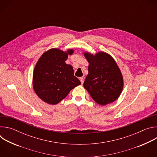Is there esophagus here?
<instances>
[{
    "label": "esophagus",
    "instance_id": "1",
    "mask_svg": "<svg viewBox=\"0 0 157 157\" xmlns=\"http://www.w3.org/2000/svg\"><path fill=\"white\" fill-rule=\"evenodd\" d=\"M79 80H80V81H81V84H83V83H84V78H82V77H81V78H79Z\"/></svg>",
    "mask_w": 157,
    "mask_h": 157
}]
</instances>
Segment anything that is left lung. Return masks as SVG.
I'll list each match as a JSON object with an SVG mask.
<instances>
[{
	"label": "left lung",
	"instance_id": "1",
	"mask_svg": "<svg viewBox=\"0 0 157 157\" xmlns=\"http://www.w3.org/2000/svg\"><path fill=\"white\" fill-rule=\"evenodd\" d=\"M89 62L88 75L84 87L95 102L101 105L113 102L120 96L124 86L122 75L110 55L99 52L94 56L84 53Z\"/></svg>",
	"mask_w": 157,
	"mask_h": 157
}]
</instances>
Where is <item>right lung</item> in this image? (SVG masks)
<instances>
[{
	"label": "right lung",
	"mask_w": 157,
	"mask_h": 157,
	"mask_svg": "<svg viewBox=\"0 0 157 157\" xmlns=\"http://www.w3.org/2000/svg\"><path fill=\"white\" fill-rule=\"evenodd\" d=\"M73 50L64 52L52 48L44 52L36 63L33 75V86L37 96L44 102L55 105L81 84L74 70L65 61Z\"/></svg>",
	"instance_id": "1"
}]
</instances>
